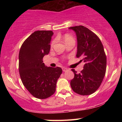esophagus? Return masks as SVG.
I'll return each mask as SVG.
<instances>
[{"label": "esophagus", "mask_w": 122, "mask_h": 122, "mask_svg": "<svg viewBox=\"0 0 122 122\" xmlns=\"http://www.w3.org/2000/svg\"><path fill=\"white\" fill-rule=\"evenodd\" d=\"M62 71H63L64 72H65V71H67V70H68V69H67V68H66V67H62Z\"/></svg>", "instance_id": "esophagus-1"}]
</instances>
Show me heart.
<instances>
[{
	"mask_svg": "<svg viewBox=\"0 0 122 122\" xmlns=\"http://www.w3.org/2000/svg\"><path fill=\"white\" fill-rule=\"evenodd\" d=\"M63 39L64 41V42L66 44H67V43L69 42L70 41H74V38L72 37V36H71V35H68V34H66V35H65L64 36H63ZM55 41H53L52 42V45H53L54 44V43H55Z\"/></svg>",
	"mask_w": 122,
	"mask_h": 122,
	"instance_id": "heart-1",
	"label": "heart"
}]
</instances>
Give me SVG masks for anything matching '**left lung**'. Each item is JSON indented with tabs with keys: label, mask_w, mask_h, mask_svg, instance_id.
I'll use <instances>...</instances> for the list:
<instances>
[{
	"label": "left lung",
	"mask_w": 122,
	"mask_h": 122,
	"mask_svg": "<svg viewBox=\"0 0 122 122\" xmlns=\"http://www.w3.org/2000/svg\"><path fill=\"white\" fill-rule=\"evenodd\" d=\"M69 29L76 32L77 40V58L84 62L80 73L72 69L74 77L70 85L75 93L83 96L93 94L99 88L106 70V56L102 43L94 33L83 26Z\"/></svg>",
	"instance_id": "obj_1"
}]
</instances>
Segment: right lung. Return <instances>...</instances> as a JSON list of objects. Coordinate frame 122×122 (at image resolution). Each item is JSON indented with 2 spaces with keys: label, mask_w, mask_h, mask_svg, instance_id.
<instances>
[{
  "label": "right lung",
  "mask_w": 122,
  "mask_h": 122,
  "mask_svg": "<svg viewBox=\"0 0 122 122\" xmlns=\"http://www.w3.org/2000/svg\"><path fill=\"white\" fill-rule=\"evenodd\" d=\"M52 30H37L22 45L19 54V71L23 84L35 97L44 99L56 90L58 79L62 74L60 67H48L43 62L50 52Z\"/></svg>",
  "instance_id": "obj_1"
}]
</instances>
